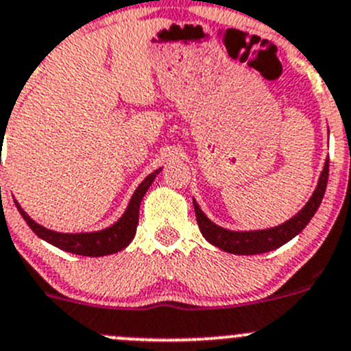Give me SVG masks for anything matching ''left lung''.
Listing matches in <instances>:
<instances>
[{"instance_id": "1", "label": "left lung", "mask_w": 351, "mask_h": 351, "mask_svg": "<svg viewBox=\"0 0 351 351\" xmlns=\"http://www.w3.org/2000/svg\"><path fill=\"white\" fill-rule=\"evenodd\" d=\"M328 175H329V159L324 162L323 173L319 176L316 190H314L313 197L309 198L302 210L297 212L292 219L284 222V224L277 226L271 229H263V231H229V229L221 228V226L214 224L204 212L200 210L198 204L193 200V207H195V215L198 228L204 238L214 246L221 247L222 251H228L232 254H260L267 253V251L277 250L282 244L295 238L313 219L316 210L319 208L321 202H323L324 192H326L328 185Z\"/></svg>"}]
</instances>
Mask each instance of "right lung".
<instances>
[{"label":"right lung","instance_id":"obj_1","mask_svg":"<svg viewBox=\"0 0 351 351\" xmlns=\"http://www.w3.org/2000/svg\"><path fill=\"white\" fill-rule=\"evenodd\" d=\"M159 171H161V168L156 169V171L151 173L149 176H146L144 182L137 186L132 198H130L129 207H127V210L123 212V215L115 222V224H112L110 228L101 229V231L97 232L67 234V232L51 231V229L37 224L34 219L28 217L27 212L20 207V204L16 200L15 205L16 208H19L20 214H22V217L25 219V222L30 226L32 231H34L38 238L44 239V241L51 243L52 246L59 247V250H64L67 253L83 254V256H105V254L119 253L120 250L129 246V243L134 239L137 222H139L141 200H143L144 193L147 192V189H149L151 183L154 182L156 175H158Z\"/></svg>","mask_w":351,"mask_h":351}]
</instances>
